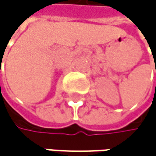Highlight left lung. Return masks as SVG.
I'll return each mask as SVG.
<instances>
[{"mask_svg": "<svg viewBox=\"0 0 156 156\" xmlns=\"http://www.w3.org/2000/svg\"><path fill=\"white\" fill-rule=\"evenodd\" d=\"M152 53H153V52H152ZM153 56H154V57H156V55H155V54L154 55V53H153Z\"/></svg>", "mask_w": 156, "mask_h": 156, "instance_id": "left-lung-1", "label": "left lung"}]
</instances>
